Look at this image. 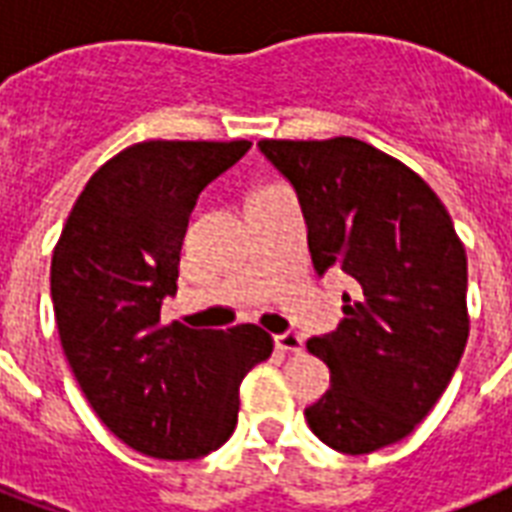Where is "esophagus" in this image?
<instances>
[{"instance_id": "esophagus-1", "label": "esophagus", "mask_w": 512, "mask_h": 512, "mask_svg": "<svg viewBox=\"0 0 512 512\" xmlns=\"http://www.w3.org/2000/svg\"><path fill=\"white\" fill-rule=\"evenodd\" d=\"M275 344H277V350H283V352H301V347H304V339H301L299 334L288 331V334L275 336Z\"/></svg>"}]
</instances>
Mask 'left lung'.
<instances>
[{"instance_id":"obj_1","label":"left lung","mask_w":512,"mask_h":512,"mask_svg":"<svg viewBox=\"0 0 512 512\" xmlns=\"http://www.w3.org/2000/svg\"><path fill=\"white\" fill-rule=\"evenodd\" d=\"M299 194L318 275L352 277L344 320L307 342L331 390L304 411L320 441L368 454L403 441L465 352L467 256L438 194L366 141H259Z\"/></svg>"}]
</instances>
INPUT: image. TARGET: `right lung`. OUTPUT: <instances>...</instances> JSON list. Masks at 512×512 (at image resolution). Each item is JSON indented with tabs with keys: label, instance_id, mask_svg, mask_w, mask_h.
Listing matches in <instances>:
<instances>
[{
	"label": "right lung",
	"instance_id": "right-lung-1",
	"mask_svg": "<svg viewBox=\"0 0 512 512\" xmlns=\"http://www.w3.org/2000/svg\"><path fill=\"white\" fill-rule=\"evenodd\" d=\"M251 141H141L104 162L53 251L50 293L63 355L98 419L154 459H197L235 433L240 382L272 355L253 323L165 326L200 192Z\"/></svg>",
	"mask_w": 512,
	"mask_h": 512
}]
</instances>
